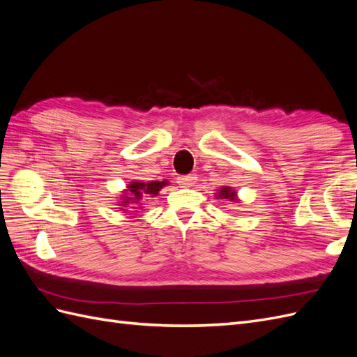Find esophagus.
Masks as SVG:
<instances>
[{"label": "esophagus", "instance_id": "1", "mask_svg": "<svg viewBox=\"0 0 357 357\" xmlns=\"http://www.w3.org/2000/svg\"><path fill=\"white\" fill-rule=\"evenodd\" d=\"M197 181V176L195 174H189V176H180L177 178V183L180 185V188H190L195 185Z\"/></svg>", "mask_w": 357, "mask_h": 357}]
</instances>
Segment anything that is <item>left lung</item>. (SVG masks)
I'll use <instances>...</instances> for the list:
<instances>
[{
	"label": "left lung",
	"mask_w": 357,
	"mask_h": 357,
	"mask_svg": "<svg viewBox=\"0 0 357 357\" xmlns=\"http://www.w3.org/2000/svg\"><path fill=\"white\" fill-rule=\"evenodd\" d=\"M215 197H218V199H228L231 202H240L238 195H236V190L229 186H222L218 192H215Z\"/></svg>",
	"instance_id": "1"
}]
</instances>
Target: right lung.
<instances>
[{
	"label": "right lung",
	"mask_w": 357,
	"mask_h": 357,
	"mask_svg": "<svg viewBox=\"0 0 357 357\" xmlns=\"http://www.w3.org/2000/svg\"><path fill=\"white\" fill-rule=\"evenodd\" d=\"M169 185L168 180L162 181H142L134 180L129 183L125 190H122V195H119V207L122 211L134 214L135 211L143 208V198H155L159 195L160 189Z\"/></svg>",
	"instance_id": "right-lung-1"
}]
</instances>
